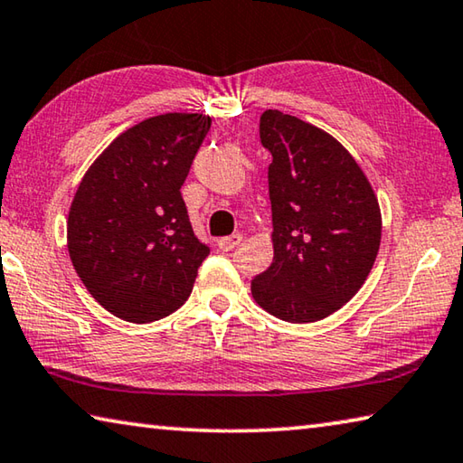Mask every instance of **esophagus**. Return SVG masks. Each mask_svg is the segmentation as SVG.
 Segmentation results:
<instances>
[{"mask_svg": "<svg viewBox=\"0 0 463 463\" xmlns=\"http://www.w3.org/2000/svg\"><path fill=\"white\" fill-rule=\"evenodd\" d=\"M242 241V237H241V234H231V237H224V239H218V242H216V245H218V249H221V250H232L234 247H237L239 245V242Z\"/></svg>", "mask_w": 463, "mask_h": 463, "instance_id": "34e87169", "label": "esophagus"}]
</instances>
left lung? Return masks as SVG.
I'll return each mask as SVG.
<instances>
[{
	"instance_id": "obj_1",
	"label": "left lung",
	"mask_w": 463,
	"mask_h": 463,
	"mask_svg": "<svg viewBox=\"0 0 463 463\" xmlns=\"http://www.w3.org/2000/svg\"><path fill=\"white\" fill-rule=\"evenodd\" d=\"M273 261L250 281L255 302L288 323H315L354 298L382 239L380 203L339 140L296 116L265 109Z\"/></svg>"
}]
</instances>
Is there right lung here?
Listing matches in <instances>:
<instances>
[{
	"mask_svg": "<svg viewBox=\"0 0 463 463\" xmlns=\"http://www.w3.org/2000/svg\"><path fill=\"white\" fill-rule=\"evenodd\" d=\"M213 118L171 112L122 132L83 175L67 221L77 276L128 323H153L190 298L210 249L194 234L182 185Z\"/></svg>",
	"mask_w": 463,
	"mask_h": 463,
	"instance_id": "obj_1",
	"label": "right lung"
}]
</instances>
